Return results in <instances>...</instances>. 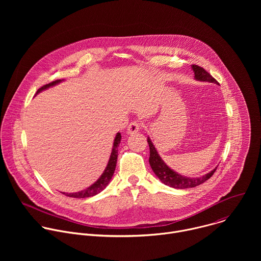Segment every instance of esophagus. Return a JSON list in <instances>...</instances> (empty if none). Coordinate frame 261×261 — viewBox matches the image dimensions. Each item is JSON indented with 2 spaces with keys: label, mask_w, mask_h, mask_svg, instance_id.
I'll return each mask as SVG.
<instances>
[{
  "label": "esophagus",
  "mask_w": 261,
  "mask_h": 261,
  "mask_svg": "<svg viewBox=\"0 0 261 261\" xmlns=\"http://www.w3.org/2000/svg\"><path fill=\"white\" fill-rule=\"evenodd\" d=\"M140 127H141V124H140L139 122H137V121H134V122H132V123L128 126L127 133H128V134H134V133H136V132L139 131Z\"/></svg>",
  "instance_id": "esophagus-1"
}]
</instances>
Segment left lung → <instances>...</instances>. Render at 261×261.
Returning <instances> with one entry per match:
<instances>
[{"mask_svg": "<svg viewBox=\"0 0 261 261\" xmlns=\"http://www.w3.org/2000/svg\"><path fill=\"white\" fill-rule=\"evenodd\" d=\"M192 70L194 72V79L199 82H207V83H215L217 85L218 82L208 72H206L202 67H199L197 65H192ZM147 143L150 146V165L155 172V174L158 176V178L164 184L169 186V187L175 188V189H187V188H193L198 185H201L202 182L206 181L216 171L217 167L210 171L208 173L200 176V177H187L178 174L174 170L170 169L165 162L161 159L160 155L158 154L155 145L153 144L150 137H147Z\"/></svg>", "mask_w": 261, "mask_h": 261, "instance_id": "1", "label": "left lung"}]
</instances>
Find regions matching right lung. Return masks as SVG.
Wrapping results in <instances>:
<instances>
[{"label": "right lung", "mask_w": 261, "mask_h": 261, "mask_svg": "<svg viewBox=\"0 0 261 261\" xmlns=\"http://www.w3.org/2000/svg\"><path fill=\"white\" fill-rule=\"evenodd\" d=\"M64 80H59V81H55L50 84H47L45 86H43L42 88H40L38 91H37L36 94H39L40 92L50 88V87H54L58 84H60L61 82H63ZM121 139H122V136H121V133H117L116 135V138H115V141H114V145H113V150H111V154H110V158L108 160V163L103 171V173L101 174V176L93 184L91 185L89 188L85 189V190H82L80 192H75V193H63L65 194L66 196H69V197H74V198H87V197H92V196H95L97 195L98 193H100L101 191H103L106 186L109 184L111 177H113L114 175V172L116 170V165H117V160H118V147H119V144L121 142Z\"/></svg>", "instance_id": "1"}]
</instances>
